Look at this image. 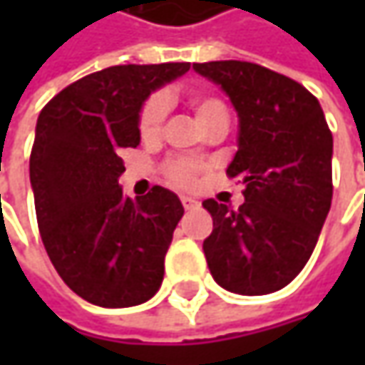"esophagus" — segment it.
I'll list each match as a JSON object with an SVG mask.
<instances>
[{
	"mask_svg": "<svg viewBox=\"0 0 365 365\" xmlns=\"http://www.w3.org/2000/svg\"><path fill=\"white\" fill-rule=\"evenodd\" d=\"M180 203H182L185 209H195V207H199V201L192 199V197H180Z\"/></svg>",
	"mask_w": 365,
	"mask_h": 365,
	"instance_id": "34e87169",
	"label": "esophagus"
}]
</instances>
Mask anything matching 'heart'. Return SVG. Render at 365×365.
Returning a JSON list of instances; mask_svg holds the SVG:
<instances>
[{
    "label": "heart",
    "instance_id": "b5f03b06",
    "mask_svg": "<svg viewBox=\"0 0 365 365\" xmlns=\"http://www.w3.org/2000/svg\"><path fill=\"white\" fill-rule=\"evenodd\" d=\"M190 106L195 109L199 121L203 123L209 118L217 115V113H225L223 103L215 99V97H205V95H192L190 97ZM166 118V103L162 97H152L148 99V103L140 113V133L144 140H154L162 130V121ZM201 166L197 162L187 160V158H175V160L166 162L164 173L168 176V180L178 187H192L197 175H199Z\"/></svg>",
    "mask_w": 365,
    "mask_h": 365
}]
</instances>
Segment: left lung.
Returning <instances> with one entry per match:
<instances>
[{
	"mask_svg": "<svg viewBox=\"0 0 365 365\" xmlns=\"http://www.w3.org/2000/svg\"><path fill=\"white\" fill-rule=\"evenodd\" d=\"M237 111V152L227 175L244 178L240 209L203 201L213 232L203 242L219 287L270 294L304 268L333 197V135L315 97L297 81L244 61L195 63Z\"/></svg>",
	"mask_w": 365,
	"mask_h": 365,
	"instance_id": "8db88e82",
	"label": "left lung"
}]
</instances>
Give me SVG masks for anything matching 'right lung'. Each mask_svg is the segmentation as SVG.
I'll use <instances>...</instances> for the list:
<instances>
[{
    "instance_id": "add662e5",
    "label": "right lung",
    "mask_w": 365,
    "mask_h": 365,
    "mask_svg": "<svg viewBox=\"0 0 365 365\" xmlns=\"http://www.w3.org/2000/svg\"><path fill=\"white\" fill-rule=\"evenodd\" d=\"M189 68L109 66L68 85L38 115L30 156L38 230L64 284L91 304L135 307L160 288L185 209L164 187L125 197L121 150L140 144L148 97Z\"/></svg>"
}]
</instances>
